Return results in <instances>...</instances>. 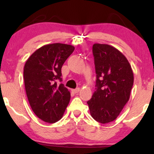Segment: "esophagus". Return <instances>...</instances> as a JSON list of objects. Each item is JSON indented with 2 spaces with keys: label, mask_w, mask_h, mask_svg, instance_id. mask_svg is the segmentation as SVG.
<instances>
[{
  "label": "esophagus",
  "mask_w": 154,
  "mask_h": 154,
  "mask_svg": "<svg viewBox=\"0 0 154 154\" xmlns=\"http://www.w3.org/2000/svg\"><path fill=\"white\" fill-rule=\"evenodd\" d=\"M72 91L74 93H77L80 91V88H76V89H73V90H72Z\"/></svg>",
  "instance_id": "34e87169"
}]
</instances>
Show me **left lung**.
<instances>
[{
  "label": "left lung",
  "mask_w": 154,
  "mask_h": 154,
  "mask_svg": "<svg viewBox=\"0 0 154 154\" xmlns=\"http://www.w3.org/2000/svg\"><path fill=\"white\" fill-rule=\"evenodd\" d=\"M93 54L96 88L87 103L95 121L109 123L117 118L130 99L133 72L127 58L111 45L95 43Z\"/></svg>",
  "instance_id": "left-lung-1"
}]
</instances>
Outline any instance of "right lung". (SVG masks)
Returning a JSON list of instances; mask_svg holds the SVG:
<instances>
[{
    "instance_id": "add662e5",
    "label": "right lung",
    "mask_w": 154,
    "mask_h": 154,
    "mask_svg": "<svg viewBox=\"0 0 154 154\" xmlns=\"http://www.w3.org/2000/svg\"><path fill=\"white\" fill-rule=\"evenodd\" d=\"M75 47L63 43L43 45L26 60L24 68L25 91L36 116L48 123L62 118L70 93L61 82V67Z\"/></svg>"
}]
</instances>
